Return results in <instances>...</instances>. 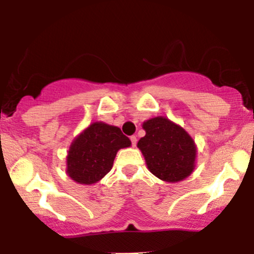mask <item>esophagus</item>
Wrapping results in <instances>:
<instances>
[{"mask_svg":"<svg viewBox=\"0 0 254 254\" xmlns=\"http://www.w3.org/2000/svg\"><path fill=\"white\" fill-rule=\"evenodd\" d=\"M130 141H131V144L133 147L136 146V142H137V138H136V136H130Z\"/></svg>","mask_w":254,"mask_h":254,"instance_id":"esophagus-1","label":"esophagus"}]
</instances>
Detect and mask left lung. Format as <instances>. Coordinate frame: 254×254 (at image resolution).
I'll return each instance as SVG.
<instances>
[{"instance_id": "8db88e82", "label": "left lung", "mask_w": 254, "mask_h": 254, "mask_svg": "<svg viewBox=\"0 0 254 254\" xmlns=\"http://www.w3.org/2000/svg\"><path fill=\"white\" fill-rule=\"evenodd\" d=\"M146 135L137 147L146 159L147 166L154 176L166 182L185 180L194 169V141L185 130L164 117L143 123Z\"/></svg>"}]
</instances>
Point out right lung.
Masks as SVG:
<instances>
[{
    "mask_svg": "<svg viewBox=\"0 0 254 254\" xmlns=\"http://www.w3.org/2000/svg\"><path fill=\"white\" fill-rule=\"evenodd\" d=\"M130 144L119 127L94 123L69 147L68 176L80 185L96 183L111 171L117 152Z\"/></svg>",
    "mask_w": 254,
    "mask_h": 254,
    "instance_id": "right-lung-1",
    "label": "right lung"
}]
</instances>
